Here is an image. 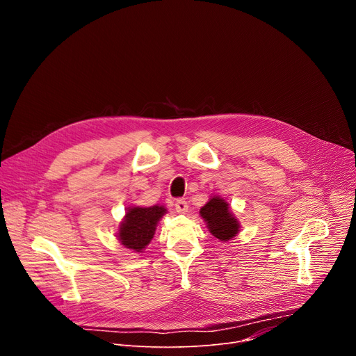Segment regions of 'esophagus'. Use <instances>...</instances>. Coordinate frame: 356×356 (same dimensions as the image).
Masks as SVG:
<instances>
[{"label":"esophagus","instance_id":"34e87169","mask_svg":"<svg viewBox=\"0 0 356 356\" xmlns=\"http://www.w3.org/2000/svg\"><path fill=\"white\" fill-rule=\"evenodd\" d=\"M175 209H176V211H177L179 214H186V213H187V210H188L187 201H186V200H183V198L176 200V202H175Z\"/></svg>","mask_w":356,"mask_h":356}]
</instances>
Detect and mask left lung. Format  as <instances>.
Masks as SVG:
<instances>
[{
  "instance_id": "1",
  "label": "left lung",
  "mask_w": 356,
  "mask_h": 356,
  "mask_svg": "<svg viewBox=\"0 0 356 356\" xmlns=\"http://www.w3.org/2000/svg\"><path fill=\"white\" fill-rule=\"evenodd\" d=\"M201 218L206 221L209 231L220 241L227 242L239 232V222L229 210L228 202L220 195L209 200L204 207L200 209Z\"/></svg>"
}]
</instances>
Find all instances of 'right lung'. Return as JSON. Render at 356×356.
I'll return each mask as SVG.
<instances>
[{
    "label": "right lung",
    "instance_id": "obj_1",
    "mask_svg": "<svg viewBox=\"0 0 356 356\" xmlns=\"http://www.w3.org/2000/svg\"><path fill=\"white\" fill-rule=\"evenodd\" d=\"M166 214L163 206L129 207L118 229L120 242L135 252H142L155 235L161 218Z\"/></svg>",
    "mask_w": 356,
    "mask_h": 356
}]
</instances>
